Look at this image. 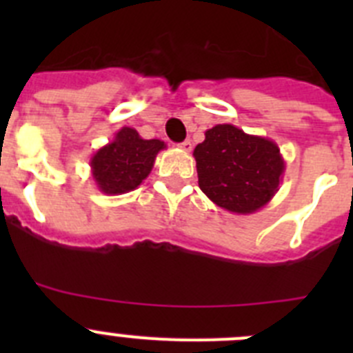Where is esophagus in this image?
<instances>
[{"mask_svg": "<svg viewBox=\"0 0 353 353\" xmlns=\"http://www.w3.org/2000/svg\"><path fill=\"white\" fill-rule=\"evenodd\" d=\"M179 148L183 150V152H191V150H192V143L189 141V139H185V141H183V143H180Z\"/></svg>", "mask_w": 353, "mask_h": 353, "instance_id": "esophagus-1", "label": "esophagus"}]
</instances>
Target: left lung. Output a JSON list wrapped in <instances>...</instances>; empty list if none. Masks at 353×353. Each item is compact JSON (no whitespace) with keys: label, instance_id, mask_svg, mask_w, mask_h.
<instances>
[{"label":"left lung","instance_id":"left-lung-1","mask_svg":"<svg viewBox=\"0 0 353 353\" xmlns=\"http://www.w3.org/2000/svg\"><path fill=\"white\" fill-rule=\"evenodd\" d=\"M199 189L217 207L232 214H254L274 198L285 174L277 143L245 134L232 123L205 132L192 152Z\"/></svg>","mask_w":353,"mask_h":353}]
</instances>
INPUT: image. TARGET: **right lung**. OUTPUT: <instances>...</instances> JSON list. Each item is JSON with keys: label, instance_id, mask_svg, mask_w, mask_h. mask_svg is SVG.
<instances>
[{"label": "right lung", "instance_id": "1", "mask_svg": "<svg viewBox=\"0 0 353 353\" xmlns=\"http://www.w3.org/2000/svg\"><path fill=\"white\" fill-rule=\"evenodd\" d=\"M164 148L166 143L161 139H143L132 127H121L113 141L97 150L90 159L97 189L109 196L138 189Z\"/></svg>", "mask_w": 353, "mask_h": 353}]
</instances>
